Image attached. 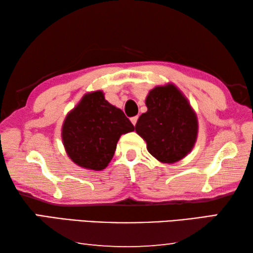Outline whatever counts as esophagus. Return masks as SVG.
I'll list each match as a JSON object with an SVG mask.
<instances>
[{
	"mask_svg": "<svg viewBox=\"0 0 253 253\" xmlns=\"http://www.w3.org/2000/svg\"><path fill=\"white\" fill-rule=\"evenodd\" d=\"M137 121H138V116H135V117H131L130 118V122H131V124L132 125H136V123H137Z\"/></svg>",
	"mask_w": 253,
	"mask_h": 253,
	"instance_id": "34e87169",
	"label": "esophagus"
}]
</instances>
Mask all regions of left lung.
Wrapping results in <instances>:
<instances>
[{"mask_svg": "<svg viewBox=\"0 0 253 253\" xmlns=\"http://www.w3.org/2000/svg\"><path fill=\"white\" fill-rule=\"evenodd\" d=\"M147 111L135 129L147 151L162 163L177 162L192 151L198 137V118L183 93L169 84L158 85L146 98Z\"/></svg>", "mask_w": 253, "mask_h": 253, "instance_id": "1", "label": "left lung"}]
</instances>
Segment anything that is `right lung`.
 I'll return each mask as SVG.
<instances>
[{
  "instance_id": "right-lung-1",
  "label": "right lung",
  "mask_w": 253,
  "mask_h": 253,
  "mask_svg": "<svg viewBox=\"0 0 253 253\" xmlns=\"http://www.w3.org/2000/svg\"><path fill=\"white\" fill-rule=\"evenodd\" d=\"M135 127L122 109L110 105L102 91L87 93L67 115L62 140L71 161L87 169H104L123 134Z\"/></svg>"
}]
</instances>
